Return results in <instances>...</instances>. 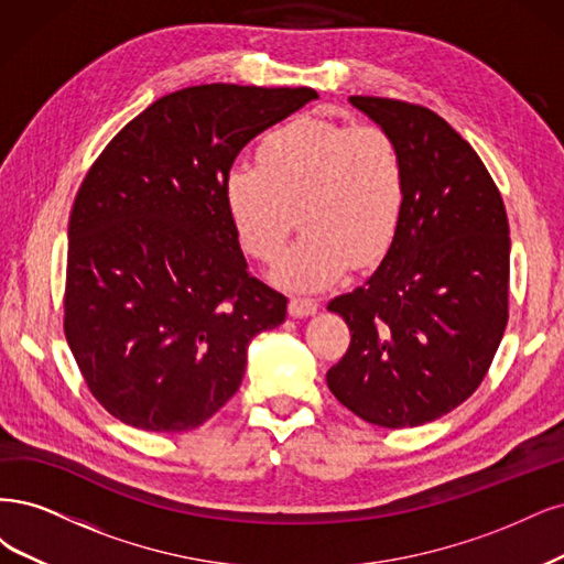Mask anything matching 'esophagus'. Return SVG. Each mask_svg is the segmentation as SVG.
Wrapping results in <instances>:
<instances>
[{
    "label": "esophagus",
    "mask_w": 564,
    "mask_h": 564,
    "mask_svg": "<svg viewBox=\"0 0 564 564\" xmlns=\"http://www.w3.org/2000/svg\"><path fill=\"white\" fill-rule=\"evenodd\" d=\"M316 308H318V304L314 300H306V297H293L288 302V314L295 316V318L314 316Z\"/></svg>",
    "instance_id": "obj_1"
}]
</instances>
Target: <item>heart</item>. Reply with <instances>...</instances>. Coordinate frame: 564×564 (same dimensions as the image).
Returning a JSON list of instances; mask_svg holds the SVG:
<instances>
[{
	"label": "heart",
	"mask_w": 564,
	"mask_h": 564,
	"mask_svg": "<svg viewBox=\"0 0 564 564\" xmlns=\"http://www.w3.org/2000/svg\"><path fill=\"white\" fill-rule=\"evenodd\" d=\"M258 156L260 163H234L225 177L227 210L243 248L269 262L295 217L304 229L271 269V281L316 293L349 264L370 267L389 250L403 210L405 171L384 129L297 117L271 131Z\"/></svg>",
	"instance_id": "b5f03b06"
}]
</instances>
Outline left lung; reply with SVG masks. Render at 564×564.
<instances>
[{
    "mask_svg": "<svg viewBox=\"0 0 564 564\" xmlns=\"http://www.w3.org/2000/svg\"><path fill=\"white\" fill-rule=\"evenodd\" d=\"M398 144L403 210L372 276L328 308L351 344L328 370L337 401L384 429L452 412L487 375L508 321L511 239L501 194L474 148L420 105L351 96Z\"/></svg>",
    "mask_w": 564,
    "mask_h": 564,
    "instance_id": "left-lung-1",
    "label": "left lung"
}]
</instances>
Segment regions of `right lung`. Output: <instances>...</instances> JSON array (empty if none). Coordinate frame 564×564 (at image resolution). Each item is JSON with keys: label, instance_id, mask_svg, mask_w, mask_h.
<instances>
[{"label": "right lung", "instance_id": "obj_1", "mask_svg": "<svg viewBox=\"0 0 564 564\" xmlns=\"http://www.w3.org/2000/svg\"><path fill=\"white\" fill-rule=\"evenodd\" d=\"M314 88L204 84L129 121L90 166L67 229L65 337L98 403L180 433L239 391L250 339L288 300L248 274L225 202L246 144Z\"/></svg>", "mask_w": 564, "mask_h": 564}]
</instances>
